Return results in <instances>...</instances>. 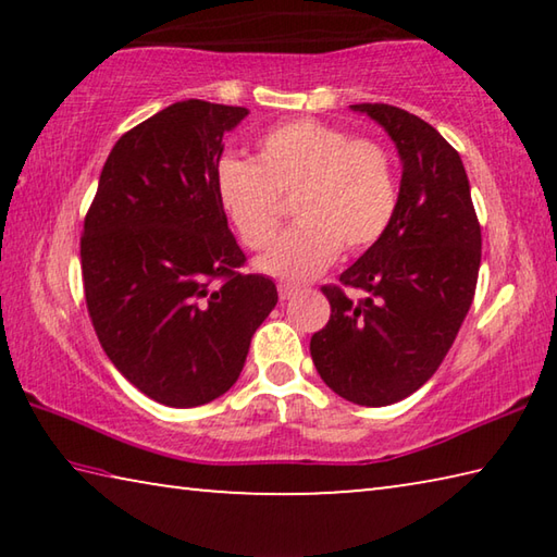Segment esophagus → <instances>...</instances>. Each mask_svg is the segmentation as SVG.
Wrapping results in <instances>:
<instances>
[{"mask_svg":"<svg viewBox=\"0 0 557 557\" xmlns=\"http://www.w3.org/2000/svg\"><path fill=\"white\" fill-rule=\"evenodd\" d=\"M297 287L295 285H280V299L282 301H287V299H292V297H297Z\"/></svg>","mask_w":557,"mask_h":557,"instance_id":"1","label":"esophagus"}]
</instances>
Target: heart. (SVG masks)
<instances>
[{"instance_id":"1","label":"heart","mask_w":557,"mask_h":557,"mask_svg":"<svg viewBox=\"0 0 557 557\" xmlns=\"http://www.w3.org/2000/svg\"><path fill=\"white\" fill-rule=\"evenodd\" d=\"M292 201V225L256 260L262 275L307 282L342 252L371 248L398 209L393 154L369 137L301 117L270 127L256 159L223 157L215 166V199L245 248L275 238L282 201Z\"/></svg>"}]
</instances>
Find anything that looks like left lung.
I'll return each instance as SVG.
<instances>
[{"mask_svg": "<svg viewBox=\"0 0 557 557\" xmlns=\"http://www.w3.org/2000/svg\"><path fill=\"white\" fill-rule=\"evenodd\" d=\"M351 110L379 122L398 149V209L381 240L342 272V285L366 297L322 287L332 317L309 351L336 395L381 408L425 385L455 344L474 299L482 228L465 164L435 127L383 102Z\"/></svg>", "mask_w": 557, "mask_h": 557, "instance_id": "left-lung-1", "label": "left lung"}]
</instances>
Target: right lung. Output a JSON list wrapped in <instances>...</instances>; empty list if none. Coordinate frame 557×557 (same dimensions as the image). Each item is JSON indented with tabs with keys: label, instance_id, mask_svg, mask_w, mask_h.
Returning a JSON list of instances; mask_svg holds the SVG:
<instances>
[{
	"label": "right lung",
	"instance_id": "obj_1",
	"mask_svg": "<svg viewBox=\"0 0 557 557\" xmlns=\"http://www.w3.org/2000/svg\"><path fill=\"white\" fill-rule=\"evenodd\" d=\"M245 108L174 102L112 147L83 223L88 314L115 369L169 408L231 391L250 338L277 305L215 199L223 135Z\"/></svg>",
	"mask_w": 557,
	"mask_h": 557
}]
</instances>
